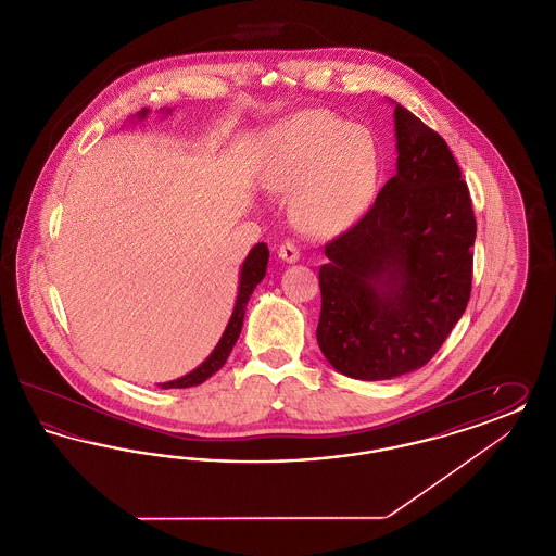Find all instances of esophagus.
<instances>
[{
  "instance_id": "obj_1",
  "label": "esophagus",
  "mask_w": 556,
  "mask_h": 556,
  "mask_svg": "<svg viewBox=\"0 0 556 556\" xmlns=\"http://www.w3.org/2000/svg\"><path fill=\"white\" fill-rule=\"evenodd\" d=\"M277 254H279V258L286 261V263H298V261H300V248H298L293 241H290V239H286V241L279 245Z\"/></svg>"
}]
</instances>
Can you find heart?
<instances>
[{"label":"heart","instance_id":"obj_1","mask_svg":"<svg viewBox=\"0 0 556 556\" xmlns=\"http://www.w3.org/2000/svg\"><path fill=\"white\" fill-rule=\"evenodd\" d=\"M381 148L375 135L327 110H306L279 125L263 181L293 191V223L313 236H333L356 225L377 198Z\"/></svg>","mask_w":556,"mask_h":556}]
</instances>
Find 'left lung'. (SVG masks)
Returning a JSON list of instances; mask_svg holds the SVG:
<instances>
[{"label": "left lung", "mask_w": 556, "mask_h": 556, "mask_svg": "<svg viewBox=\"0 0 556 556\" xmlns=\"http://www.w3.org/2000/svg\"><path fill=\"white\" fill-rule=\"evenodd\" d=\"M396 175L325 245L317 342L345 377L381 381L427 365L463 317L477 223L448 143L396 104Z\"/></svg>", "instance_id": "obj_1"}]
</instances>
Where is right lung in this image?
Wrapping results in <instances>:
<instances>
[{
    "mask_svg": "<svg viewBox=\"0 0 556 556\" xmlns=\"http://www.w3.org/2000/svg\"><path fill=\"white\" fill-rule=\"evenodd\" d=\"M150 110H141L137 114V121H143L148 116ZM170 112V110H168ZM266 265H268V248L266 243H256L248 258L243 261L241 270H239V290L238 300H236V308H233V315L229 318L225 331H223V338L218 340L216 348L212 350L211 356L198 367V369L187 372L184 377L175 379V381H166V383H160L162 390H170V388H191V386H200L204 383L208 377H212L216 370L220 369L233 345L238 342L239 333H241V325H243V315H245V306H248V300L252 295V291L256 290V286L265 279Z\"/></svg>",
    "mask_w": 556,
    "mask_h": 556,
    "instance_id": "1",
    "label": "right lung"
}]
</instances>
